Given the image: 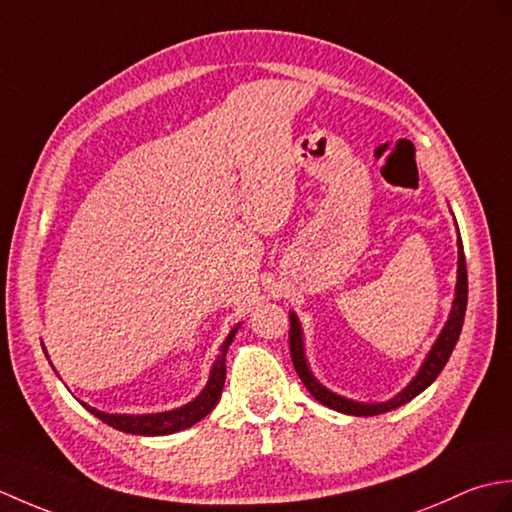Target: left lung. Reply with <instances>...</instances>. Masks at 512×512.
<instances>
[{
	"label": "left lung",
	"instance_id": "left-lung-1",
	"mask_svg": "<svg viewBox=\"0 0 512 512\" xmlns=\"http://www.w3.org/2000/svg\"><path fill=\"white\" fill-rule=\"evenodd\" d=\"M455 226H458V222H455ZM466 297H469V279H466V259H464V248H462V239H460V231H458V281H455V295H453L449 319H447V323H444L442 332L438 334L436 343L431 345L429 354L424 356L418 374L409 380L407 387H402L394 398H389L385 402H358V400L334 394L332 389L321 385L317 376L312 374L310 365H308L306 347H303V330H301V323H299V317L295 312H290V356H292V365H295L301 383L306 385L310 394L325 407L347 413V416H378V413L391 411V409H396L400 405H405V402H409L411 398H416L418 394H422V391L438 378V374L442 372L444 365H447L453 347H455V343H458L460 332H462L464 312H466Z\"/></svg>",
	"mask_w": 512,
	"mask_h": 512
}]
</instances>
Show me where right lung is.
Instances as JSON below:
<instances>
[{"mask_svg": "<svg viewBox=\"0 0 512 512\" xmlns=\"http://www.w3.org/2000/svg\"><path fill=\"white\" fill-rule=\"evenodd\" d=\"M239 325L242 323H237L235 328L228 332L224 343L220 345V354H217V358L211 365V374H209V380H206L204 389L191 402H187V405L171 411H158V413H107L96 407H90L88 402H81V405L88 409L92 416L103 420L105 424H110V427L123 433H134V436H169V433L193 427L195 422H200L204 416H209V413L215 409L217 400L222 396L224 380H226V352L235 339V332L239 330ZM43 352H46V347H43Z\"/></svg>", "mask_w": 512, "mask_h": 512, "instance_id": "1", "label": "right lung"}]
</instances>
